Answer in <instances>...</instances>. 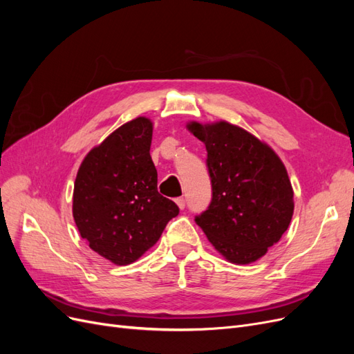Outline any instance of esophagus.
I'll return each mask as SVG.
<instances>
[{
    "label": "esophagus",
    "mask_w": 354,
    "mask_h": 354,
    "mask_svg": "<svg viewBox=\"0 0 354 354\" xmlns=\"http://www.w3.org/2000/svg\"><path fill=\"white\" fill-rule=\"evenodd\" d=\"M176 203H177L180 209H185V207H186V199H185V198H177V199H176Z\"/></svg>",
    "instance_id": "esophagus-1"
}]
</instances>
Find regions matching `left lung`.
<instances>
[{
    "label": "left lung",
    "instance_id": "obj_1",
    "mask_svg": "<svg viewBox=\"0 0 354 354\" xmlns=\"http://www.w3.org/2000/svg\"><path fill=\"white\" fill-rule=\"evenodd\" d=\"M205 145L212 199L196 224L233 264L260 260L281 241L294 214V190L281 158L266 142L227 121H190Z\"/></svg>",
    "mask_w": 354,
    "mask_h": 354
}]
</instances>
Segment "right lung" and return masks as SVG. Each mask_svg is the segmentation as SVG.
<instances>
[{"label": "right lung", "instance_id": "add662e5", "mask_svg": "<svg viewBox=\"0 0 354 354\" xmlns=\"http://www.w3.org/2000/svg\"><path fill=\"white\" fill-rule=\"evenodd\" d=\"M152 133L146 116L125 122L85 155L75 178L72 214L81 238L116 266L140 259L178 214L158 192Z\"/></svg>", "mask_w": 354, "mask_h": 354}]
</instances>
